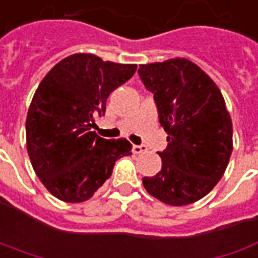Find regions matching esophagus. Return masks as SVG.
<instances>
[{
	"label": "esophagus",
	"mask_w": 258,
	"mask_h": 258,
	"mask_svg": "<svg viewBox=\"0 0 258 258\" xmlns=\"http://www.w3.org/2000/svg\"><path fill=\"white\" fill-rule=\"evenodd\" d=\"M146 151V147L144 146H133V153L134 154H141Z\"/></svg>",
	"instance_id": "esophagus-1"
}]
</instances>
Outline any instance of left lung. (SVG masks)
Masks as SVG:
<instances>
[{"label": "left lung", "instance_id": "8db88e82", "mask_svg": "<svg viewBox=\"0 0 258 258\" xmlns=\"http://www.w3.org/2000/svg\"><path fill=\"white\" fill-rule=\"evenodd\" d=\"M144 86L154 94L159 121L169 134L162 170L143 177L151 196L183 207L208 195L232 153V122L215 82L187 59L140 64Z\"/></svg>", "mask_w": 258, "mask_h": 258}]
</instances>
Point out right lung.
Wrapping results in <instances>:
<instances>
[{"label": "right lung", "instance_id": "1", "mask_svg": "<svg viewBox=\"0 0 258 258\" xmlns=\"http://www.w3.org/2000/svg\"><path fill=\"white\" fill-rule=\"evenodd\" d=\"M137 64L104 62L88 53L64 57L40 82L26 119L33 169L51 195L84 202L131 154L125 139L105 140L92 128L105 114L109 94L125 84Z\"/></svg>", "mask_w": 258, "mask_h": 258}]
</instances>
